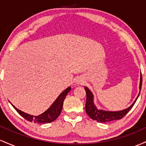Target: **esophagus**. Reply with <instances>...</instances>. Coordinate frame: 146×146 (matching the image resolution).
I'll return each instance as SVG.
<instances>
[{
    "label": "esophagus",
    "mask_w": 146,
    "mask_h": 146,
    "mask_svg": "<svg viewBox=\"0 0 146 146\" xmlns=\"http://www.w3.org/2000/svg\"><path fill=\"white\" fill-rule=\"evenodd\" d=\"M77 84H82V82L80 81V80H77V82H76Z\"/></svg>",
    "instance_id": "esophagus-1"
}]
</instances>
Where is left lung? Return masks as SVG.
<instances>
[{
    "instance_id": "left-lung-1",
    "label": "left lung",
    "mask_w": 146,
    "mask_h": 146,
    "mask_svg": "<svg viewBox=\"0 0 146 146\" xmlns=\"http://www.w3.org/2000/svg\"><path fill=\"white\" fill-rule=\"evenodd\" d=\"M141 85H142V75L141 73L140 76V84H139V90L141 89ZM84 89L86 90V105H85V108H86V112L88 114L92 119L95 120L98 122L100 123H106V122H109L112 121H115V120L121 119L123 117L126 115L127 113L131 110L134 104L136 102L137 98L139 96L140 92L139 93L138 96L133 102V104L129 106L128 108L123 110H119V111H106V110H99L97 108L94 104V102H93V95L91 93V91L88 89L87 87L85 86Z\"/></svg>"
}]
</instances>
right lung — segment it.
Masks as SVG:
<instances>
[{
	"label": "right lung",
	"mask_w": 146,
	"mask_h": 146,
	"mask_svg": "<svg viewBox=\"0 0 146 146\" xmlns=\"http://www.w3.org/2000/svg\"><path fill=\"white\" fill-rule=\"evenodd\" d=\"M71 89V87H68L66 88L62 93L60 94L58 98L56 99V101L53 103L51 106L48 108L46 111L44 112L43 113L40 115H38V116H33V115H29L26 113H24L23 111H21V110L18 109L17 108L14 106V105L13 107L15 108V110L18 112L20 115H21L23 118L27 119V121L30 122H34L37 123H51V122L55 121L58 116L61 113L63 107V102L65 98L67 95L68 93Z\"/></svg>",
	"instance_id": "obj_1"
}]
</instances>
